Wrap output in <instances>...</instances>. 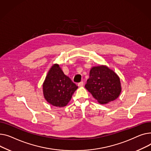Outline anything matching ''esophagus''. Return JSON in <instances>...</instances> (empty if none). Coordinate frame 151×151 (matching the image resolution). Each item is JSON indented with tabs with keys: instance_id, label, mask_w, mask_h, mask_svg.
<instances>
[{
	"instance_id": "obj_1",
	"label": "esophagus",
	"mask_w": 151,
	"mask_h": 151,
	"mask_svg": "<svg viewBox=\"0 0 151 151\" xmlns=\"http://www.w3.org/2000/svg\"><path fill=\"white\" fill-rule=\"evenodd\" d=\"M83 84H84L83 82V81H82V82H79V83H78V86H82L83 85Z\"/></svg>"
}]
</instances>
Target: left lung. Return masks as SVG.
Instances as JSON below:
<instances>
[{"instance_id":"left-lung-1","label":"left lung","mask_w":151,"mask_h":151,"mask_svg":"<svg viewBox=\"0 0 151 151\" xmlns=\"http://www.w3.org/2000/svg\"><path fill=\"white\" fill-rule=\"evenodd\" d=\"M85 86L101 104L117 99L121 91L119 77L105 66L92 68Z\"/></svg>"}]
</instances>
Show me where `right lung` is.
<instances>
[{
	"instance_id": "1",
	"label": "right lung",
	"mask_w": 151,
	"mask_h": 151,
	"mask_svg": "<svg viewBox=\"0 0 151 151\" xmlns=\"http://www.w3.org/2000/svg\"><path fill=\"white\" fill-rule=\"evenodd\" d=\"M42 87L46 101L59 107L68 104L78 88L69 77L65 75L58 65L52 66Z\"/></svg>"
}]
</instances>
